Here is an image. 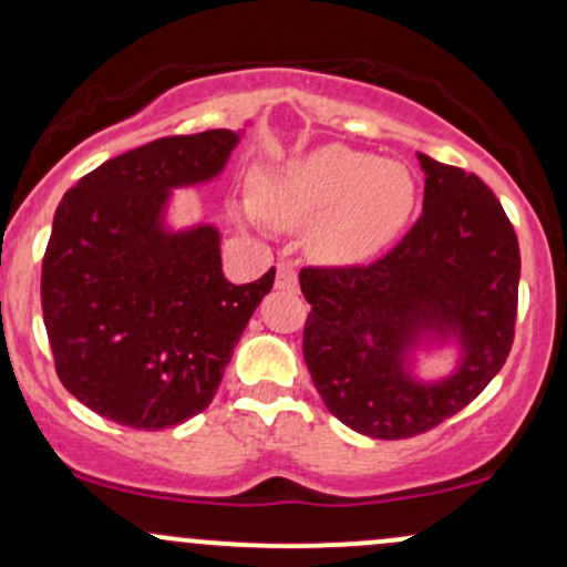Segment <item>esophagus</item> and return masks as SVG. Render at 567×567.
Listing matches in <instances>:
<instances>
[{"label": "esophagus", "mask_w": 567, "mask_h": 567, "mask_svg": "<svg viewBox=\"0 0 567 567\" xmlns=\"http://www.w3.org/2000/svg\"><path fill=\"white\" fill-rule=\"evenodd\" d=\"M274 285H277L279 290H290V293H296L298 290V274L290 264H277V279H274Z\"/></svg>", "instance_id": "esophagus-1"}]
</instances>
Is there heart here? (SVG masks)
I'll list each match as a JSON object with an SVG mask.
<instances>
[{"instance_id": "1", "label": "heart", "mask_w": 567, "mask_h": 567, "mask_svg": "<svg viewBox=\"0 0 567 567\" xmlns=\"http://www.w3.org/2000/svg\"><path fill=\"white\" fill-rule=\"evenodd\" d=\"M414 209L406 166L328 145L266 172L255 204H236V217H264L277 228L315 226L312 250L328 264H363L395 239Z\"/></svg>"}]
</instances>
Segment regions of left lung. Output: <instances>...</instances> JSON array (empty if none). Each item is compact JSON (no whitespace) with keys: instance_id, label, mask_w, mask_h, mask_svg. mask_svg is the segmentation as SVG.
<instances>
[{"instance_id":"left-lung-1","label":"left lung","mask_w":567,"mask_h":567,"mask_svg":"<svg viewBox=\"0 0 567 567\" xmlns=\"http://www.w3.org/2000/svg\"><path fill=\"white\" fill-rule=\"evenodd\" d=\"M422 215L369 266H309L303 360L336 420L371 439H412L457 414L493 382L514 341L519 241L495 193L416 153ZM455 340L450 378L425 383L414 349Z\"/></svg>"}]
</instances>
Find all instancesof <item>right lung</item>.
Here are the masks:
<instances>
[{
    "mask_svg": "<svg viewBox=\"0 0 567 567\" xmlns=\"http://www.w3.org/2000/svg\"><path fill=\"white\" fill-rule=\"evenodd\" d=\"M241 132L164 136L66 190L42 258V317L61 384L91 412L164 431L213 403L236 341L274 285L223 274L220 231H172L174 188L209 183Z\"/></svg>",
    "mask_w": 567,
    "mask_h": 567,
    "instance_id": "obj_1",
    "label": "right lung"
}]
</instances>
